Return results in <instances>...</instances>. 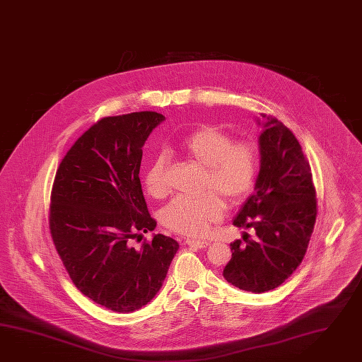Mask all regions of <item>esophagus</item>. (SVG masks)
Listing matches in <instances>:
<instances>
[{
	"label": "esophagus",
	"instance_id": "1",
	"mask_svg": "<svg viewBox=\"0 0 362 362\" xmlns=\"http://www.w3.org/2000/svg\"><path fill=\"white\" fill-rule=\"evenodd\" d=\"M186 244L189 247H194V248H206L210 243L206 240H194V239H186Z\"/></svg>",
	"mask_w": 362,
	"mask_h": 362
}]
</instances>
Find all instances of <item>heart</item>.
<instances>
[{
	"label": "heart",
	"instance_id": "1",
	"mask_svg": "<svg viewBox=\"0 0 362 362\" xmlns=\"http://www.w3.org/2000/svg\"><path fill=\"white\" fill-rule=\"evenodd\" d=\"M177 151L204 168L197 198L176 197L160 210V222L170 231L201 236L222 218L224 204H241L255 185L259 170V151L250 141H233L230 134L215 126H202L177 144ZM143 184L152 198L167 194L165 158L156 156L144 172Z\"/></svg>",
	"mask_w": 362,
	"mask_h": 362
}]
</instances>
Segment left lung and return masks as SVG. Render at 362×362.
I'll use <instances>...</instances> for the list:
<instances>
[{
	"instance_id": "obj_1",
	"label": "left lung",
	"mask_w": 362,
	"mask_h": 362,
	"mask_svg": "<svg viewBox=\"0 0 362 362\" xmlns=\"http://www.w3.org/2000/svg\"><path fill=\"white\" fill-rule=\"evenodd\" d=\"M262 117L255 193L233 219L236 227L253 228L256 238L245 233V244L231 243L223 270L227 282L256 294L279 288L299 267L317 214L311 168L299 141L277 118Z\"/></svg>"
}]
</instances>
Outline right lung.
Returning a JSON list of instances; mask_svg holds the SVG:
<instances>
[{"label": "right lung", "mask_w": 362, "mask_h": 362, "mask_svg": "<svg viewBox=\"0 0 362 362\" xmlns=\"http://www.w3.org/2000/svg\"><path fill=\"white\" fill-rule=\"evenodd\" d=\"M165 119L155 112L106 117L76 140L56 172L49 232L74 286L115 313L146 306L158 294L178 243L153 231L140 185L143 146Z\"/></svg>", "instance_id": "right-lung-1"}]
</instances>
